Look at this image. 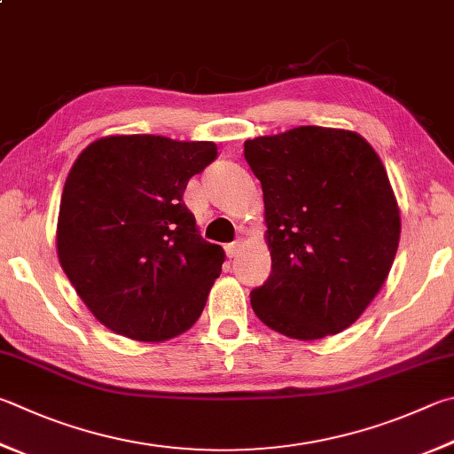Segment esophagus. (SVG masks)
Listing matches in <instances>:
<instances>
[{"mask_svg":"<svg viewBox=\"0 0 454 454\" xmlns=\"http://www.w3.org/2000/svg\"><path fill=\"white\" fill-rule=\"evenodd\" d=\"M240 250H242V242H232V244L226 246L228 258H236V255L240 254Z\"/></svg>","mask_w":454,"mask_h":454,"instance_id":"esophagus-1","label":"esophagus"}]
</instances>
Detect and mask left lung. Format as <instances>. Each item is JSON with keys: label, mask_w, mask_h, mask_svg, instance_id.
Segmentation results:
<instances>
[{"label": "left lung", "mask_w": 454, "mask_h": 454, "mask_svg": "<svg viewBox=\"0 0 454 454\" xmlns=\"http://www.w3.org/2000/svg\"><path fill=\"white\" fill-rule=\"evenodd\" d=\"M266 208L271 274L250 294L268 327L301 341L343 332L385 284L401 218L377 153L343 129L244 143Z\"/></svg>", "instance_id": "8db88e82"}]
</instances>
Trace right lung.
I'll return each instance as SVG.
<instances>
[{
	"mask_svg": "<svg viewBox=\"0 0 454 454\" xmlns=\"http://www.w3.org/2000/svg\"><path fill=\"white\" fill-rule=\"evenodd\" d=\"M216 156L208 141L119 135L90 143L73 164L57 255L79 298L111 332L164 341L200 317L224 250L199 234L183 194Z\"/></svg>",
	"mask_w": 454,
	"mask_h": 454,
	"instance_id": "add662e5",
	"label": "right lung"
}]
</instances>
